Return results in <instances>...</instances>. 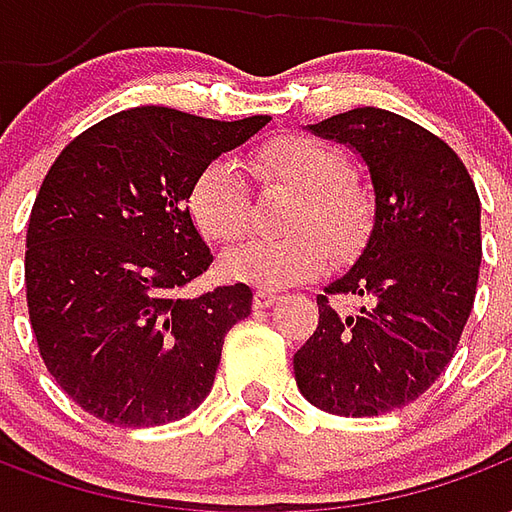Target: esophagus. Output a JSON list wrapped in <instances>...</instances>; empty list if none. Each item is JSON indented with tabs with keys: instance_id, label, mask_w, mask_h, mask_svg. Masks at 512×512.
Returning <instances> with one entry per match:
<instances>
[{
	"instance_id": "obj_1",
	"label": "esophagus",
	"mask_w": 512,
	"mask_h": 512,
	"mask_svg": "<svg viewBox=\"0 0 512 512\" xmlns=\"http://www.w3.org/2000/svg\"><path fill=\"white\" fill-rule=\"evenodd\" d=\"M277 293L274 290H257L255 299H252V304H255V310H268L271 304H277Z\"/></svg>"
}]
</instances>
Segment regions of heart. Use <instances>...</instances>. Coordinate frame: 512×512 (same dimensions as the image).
Returning <instances> with one entry per match:
<instances>
[{
  "label": "heart",
  "mask_w": 512,
  "mask_h": 512,
  "mask_svg": "<svg viewBox=\"0 0 512 512\" xmlns=\"http://www.w3.org/2000/svg\"><path fill=\"white\" fill-rule=\"evenodd\" d=\"M260 178L296 191L285 238L249 241L227 252L222 274L260 290L285 288L315 277L329 247L345 255L359 246L370 227V200L345 180V156L312 136H279L257 150ZM189 213L197 230L216 244H235L249 227V191L227 158H213L200 169L189 191Z\"/></svg>",
  "instance_id": "1"
}]
</instances>
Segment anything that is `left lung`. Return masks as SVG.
<instances>
[{
    "instance_id": "left-lung-1",
    "label": "left lung",
    "mask_w": 512,
    "mask_h": 512,
    "mask_svg": "<svg viewBox=\"0 0 512 512\" xmlns=\"http://www.w3.org/2000/svg\"><path fill=\"white\" fill-rule=\"evenodd\" d=\"M356 150L376 216L362 255L318 296V329L293 356L312 406L378 417L417 400L450 365L483 260L480 197L458 153L406 117L362 106L307 126ZM329 295H359L340 316Z\"/></svg>"
}]
</instances>
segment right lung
Here are the masks:
<instances>
[{"instance_id":"obj_1","label":"right lung","mask_w":512,"mask_h":512,"mask_svg":"<svg viewBox=\"0 0 512 512\" xmlns=\"http://www.w3.org/2000/svg\"><path fill=\"white\" fill-rule=\"evenodd\" d=\"M268 120L136 106L87 128L51 164L27 227L29 323L54 381L87 414L150 428L208 397L252 290L180 296L213 263L189 191L205 164Z\"/></svg>"}]
</instances>
